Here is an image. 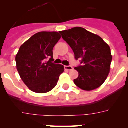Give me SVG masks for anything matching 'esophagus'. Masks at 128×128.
Instances as JSON below:
<instances>
[{
    "mask_svg": "<svg viewBox=\"0 0 128 128\" xmlns=\"http://www.w3.org/2000/svg\"><path fill=\"white\" fill-rule=\"evenodd\" d=\"M65 69L67 70H71L73 69V67L70 66V65H69V66H65Z\"/></svg>",
    "mask_w": 128,
    "mask_h": 128,
    "instance_id": "34e87169",
    "label": "esophagus"
}]
</instances>
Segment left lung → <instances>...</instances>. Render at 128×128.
Segmentation results:
<instances>
[{
    "instance_id": "left-lung-1",
    "label": "left lung",
    "mask_w": 128,
    "mask_h": 128,
    "mask_svg": "<svg viewBox=\"0 0 128 128\" xmlns=\"http://www.w3.org/2000/svg\"><path fill=\"white\" fill-rule=\"evenodd\" d=\"M59 32L72 49L76 60H81V65L74 68L79 73L74 80L76 85L86 91L102 85L112 60L109 46L98 35L80 27Z\"/></svg>"
}]
</instances>
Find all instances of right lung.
<instances>
[{
    "mask_svg": "<svg viewBox=\"0 0 128 128\" xmlns=\"http://www.w3.org/2000/svg\"><path fill=\"white\" fill-rule=\"evenodd\" d=\"M60 38L58 32H40L19 48L15 58L16 68L22 80L31 91L46 93L57 84L64 66L52 62V50Z\"/></svg>",
    "mask_w": 128,
    "mask_h": 128,
    "instance_id": "obj_1",
    "label": "right lung"
}]
</instances>
